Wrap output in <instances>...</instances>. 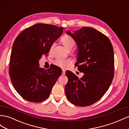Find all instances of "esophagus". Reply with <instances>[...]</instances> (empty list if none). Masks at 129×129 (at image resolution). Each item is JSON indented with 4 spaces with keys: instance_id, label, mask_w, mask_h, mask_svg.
<instances>
[{
    "instance_id": "34e87169",
    "label": "esophagus",
    "mask_w": 129,
    "mask_h": 129,
    "mask_svg": "<svg viewBox=\"0 0 129 129\" xmlns=\"http://www.w3.org/2000/svg\"><path fill=\"white\" fill-rule=\"evenodd\" d=\"M65 74H66L65 70H64V69H62V74L65 75Z\"/></svg>"
}]
</instances>
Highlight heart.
Here are the masks:
<instances>
[{"instance_id": "heart-1", "label": "heart", "mask_w": 129, "mask_h": 129, "mask_svg": "<svg viewBox=\"0 0 129 129\" xmlns=\"http://www.w3.org/2000/svg\"><path fill=\"white\" fill-rule=\"evenodd\" d=\"M61 42L65 47L68 49H72L75 44V41L74 39L69 35H65L62 37L61 39ZM55 43H52L50 47V50H53L55 46ZM70 62L71 61L69 59L58 58L56 60H54L53 62L55 66H57L59 67H61L62 68H66L68 66Z\"/></svg>"}]
</instances>
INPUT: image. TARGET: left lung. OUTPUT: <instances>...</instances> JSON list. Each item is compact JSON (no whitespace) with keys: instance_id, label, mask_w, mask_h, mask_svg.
I'll use <instances>...</instances> for the list:
<instances>
[{"instance_id":"8db88e82","label":"left lung","mask_w":129,"mask_h":129,"mask_svg":"<svg viewBox=\"0 0 129 129\" xmlns=\"http://www.w3.org/2000/svg\"><path fill=\"white\" fill-rule=\"evenodd\" d=\"M67 34L74 39L78 47L75 65L84 73L79 79L66 71L68 79L64 91L67 99L78 106H87L98 102L105 94L114 76V53L107 36L89 27Z\"/></svg>"}]
</instances>
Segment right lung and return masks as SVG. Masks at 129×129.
I'll list each match as a JSON object with an SVG mask.
<instances>
[{
  "label": "right lung",
  "mask_w": 129,
  "mask_h": 129,
  "mask_svg": "<svg viewBox=\"0 0 129 129\" xmlns=\"http://www.w3.org/2000/svg\"><path fill=\"white\" fill-rule=\"evenodd\" d=\"M63 29L54 25L37 24L23 31L14 41L9 75L14 88L24 99L40 103L49 96L62 72L56 66L44 70L39 67V60L42 55L48 54Z\"/></svg>",
  "instance_id": "right-lung-1"
}]
</instances>
